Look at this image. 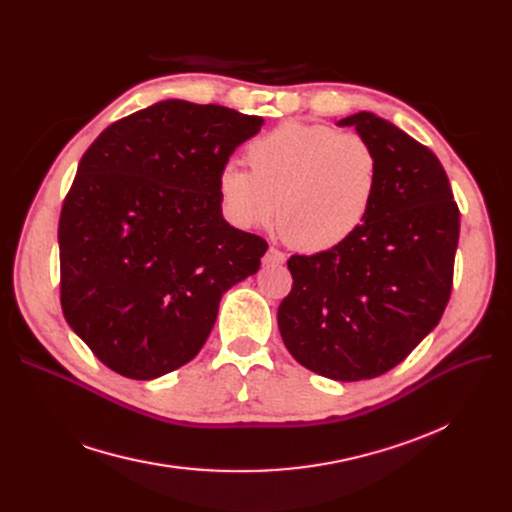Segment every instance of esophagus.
<instances>
[{"instance_id": "34e87169", "label": "esophagus", "mask_w": 512, "mask_h": 512, "mask_svg": "<svg viewBox=\"0 0 512 512\" xmlns=\"http://www.w3.org/2000/svg\"><path fill=\"white\" fill-rule=\"evenodd\" d=\"M286 261V255L282 253V251H278V249H267V253H265V257H263V263L265 265H282Z\"/></svg>"}]
</instances>
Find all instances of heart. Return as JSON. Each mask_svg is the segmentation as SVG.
Returning a JSON list of instances; mask_svg holds the SVG:
<instances>
[{
  "label": "heart",
  "mask_w": 512,
  "mask_h": 512,
  "mask_svg": "<svg viewBox=\"0 0 512 512\" xmlns=\"http://www.w3.org/2000/svg\"><path fill=\"white\" fill-rule=\"evenodd\" d=\"M251 172L228 164L218 191L238 228L276 222L292 247L330 251L365 222L378 186V159L355 132L284 122L247 149Z\"/></svg>",
  "instance_id": "1"
}]
</instances>
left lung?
<instances>
[{
  "mask_svg": "<svg viewBox=\"0 0 512 512\" xmlns=\"http://www.w3.org/2000/svg\"><path fill=\"white\" fill-rule=\"evenodd\" d=\"M353 126L378 159L365 222L342 245L292 255L278 328L303 367L336 382L371 380L432 332L452 290L461 218L440 159L396 124L359 112Z\"/></svg>",
  "mask_w": 512,
  "mask_h": 512,
  "instance_id": "left-lung-1",
  "label": "left lung"
}]
</instances>
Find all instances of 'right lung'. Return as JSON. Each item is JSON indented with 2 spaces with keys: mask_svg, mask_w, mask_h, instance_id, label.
Listing matches in <instances>:
<instances>
[{
  "mask_svg": "<svg viewBox=\"0 0 512 512\" xmlns=\"http://www.w3.org/2000/svg\"><path fill=\"white\" fill-rule=\"evenodd\" d=\"M263 124L166 99L107 126L80 159L58 228L62 311L124 378L195 359L222 294L257 274L267 242L224 220L218 178Z\"/></svg>",
  "mask_w": 512,
  "mask_h": 512,
  "instance_id": "obj_1",
  "label": "right lung"
}]
</instances>
